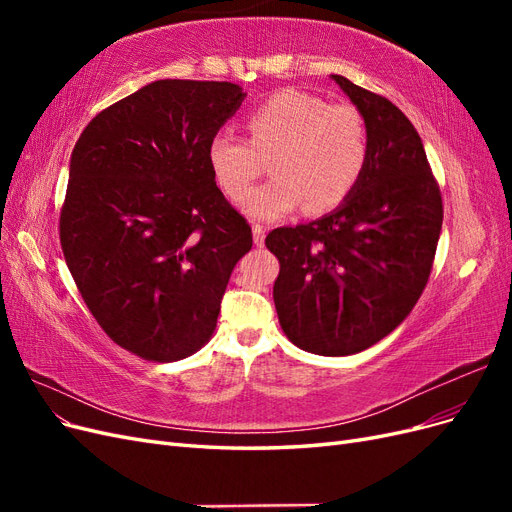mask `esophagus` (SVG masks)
Listing matches in <instances>:
<instances>
[{
	"label": "esophagus",
	"mask_w": 512,
	"mask_h": 512,
	"mask_svg": "<svg viewBox=\"0 0 512 512\" xmlns=\"http://www.w3.org/2000/svg\"><path fill=\"white\" fill-rule=\"evenodd\" d=\"M252 230H254V243L260 247V245H265V226H260V224H254L252 226Z\"/></svg>",
	"instance_id": "esophagus-1"
}]
</instances>
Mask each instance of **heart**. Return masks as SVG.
Masks as SVG:
<instances>
[{
  "label": "heart",
  "mask_w": 512,
  "mask_h": 512,
  "mask_svg": "<svg viewBox=\"0 0 512 512\" xmlns=\"http://www.w3.org/2000/svg\"><path fill=\"white\" fill-rule=\"evenodd\" d=\"M250 143L220 132L209 143V168L224 194L239 198L272 158L274 179L241 198L258 220L297 207L327 213L356 190L369 160V132L359 108L329 104L297 89L277 91L245 119Z\"/></svg>",
  "instance_id": "obj_1"
}]
</instances>
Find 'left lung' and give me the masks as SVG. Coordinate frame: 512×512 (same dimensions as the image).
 <instances>
[{"label": "left lung", "mask_w": 512, "mask_h": 512, "mask_svg": "<svg viewBox=\"0 0 512 512\" xmlns=\"http://www.w3.org/2000/svg\"><path fill=\"white\" fill-rule=\"evenodd\" d=\"M369 132L356 190L333 213L271 230L280 260L273 301L294 346L356 354L412 312L427 286L442 230V194L410 119L374 91L333 74Z\"/></svg>", "instance_id": "1"}]
</instances>
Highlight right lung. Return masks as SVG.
<instances>
[{
	"label": "right lung",
	"mask_w": 512,
	"mask_h": 512,
	"mask_svg": "<svg viewBox=\"0 0 512 512\" xmlns=\"http://www.w3.org/2000/svg\"><path fill=\"white\" fill-rule=\"evenodd\" d=\"M245 94L226 81L149 83L87 123L59 241L113 342L173 363L203 348L252 228L215 185L209 143Z\"/></svg>",
	"instance_id": "1"
}]
</instances>
